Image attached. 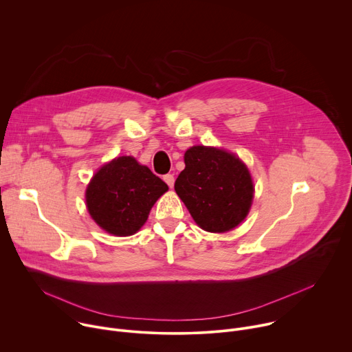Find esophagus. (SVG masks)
<instances>
[{
  "label": "esophagus",
  "instance_id": "esophagus-1",
  "mask_svg": "<svg viewBox=\"0 0 352 352\" xmlns=\"http://www.w3.org/2000/svg\"><path fill=\"white\" fill-rule=\"evenodd\" d=\"M163 179L166 181V184L170 186V188H173L174 186V175L173 174H166L164 177H163Z\"/></svg>",
  "mask_w": 352,
  "mask_h": 352
}]
</instances>
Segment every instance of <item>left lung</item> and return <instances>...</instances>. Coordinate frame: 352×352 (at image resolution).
<instances>
[{
    "mask_svg": "<svg viewBox=\"0 0 352 352\" xmlns=\"http://www.w3.org/2000/svg\"><path fill=\"white\" fill-rule=\"evenodd\" d=\"M184 162L174 188L195 223L209 232H227L242 223L255 188L239 157L217 147L192 146Z\"/></svg>",
    "mask_w": 352,
    "mask_h": 352,
    "instance_id": "8db88e82",
    "label": "left lung"
}]
</instances>
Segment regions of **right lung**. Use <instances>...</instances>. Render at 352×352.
Returning <instances> with one entry per match:
<instances>
[{
  "label": "right lung",
  "instance_id": "right-lung-1",
  "mask_svg": "<svg viewBox=\"0 0 352 352\" xmlns=\"http://www.w3.org/2000/svg\"><path fill=\"white\" fill-rule=\"evenodd\" d=\"M167 190V184L146 166L122 156L93 175L86 189V206L104 231L128 236L140 230L156 200Z\"/></svg>",
  "mask_w": 352,
  "mask_h": 352
}]
</instances>
